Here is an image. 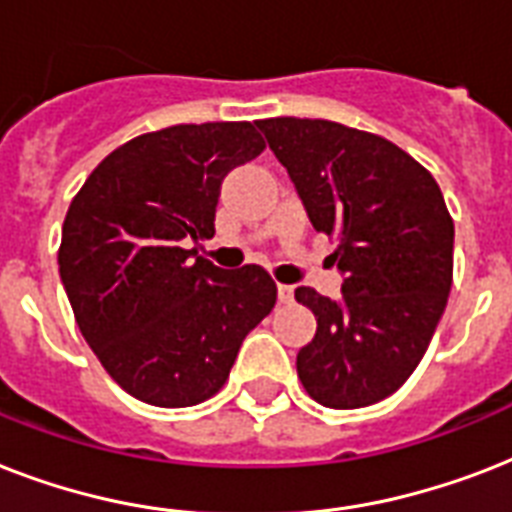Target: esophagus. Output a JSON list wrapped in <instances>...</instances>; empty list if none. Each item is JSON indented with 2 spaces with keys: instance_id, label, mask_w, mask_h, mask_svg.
Here are the masks:
<instances>
[{
  "instance_id": "esophagus-1",
  "label": "esophagus",
  "mask_w": 512,
  "mask_h": 512,
  "mask_svg": "<svg viewBox=\"0 0 512 512\" xmlns=\"http://www.w3.org/2000/svg\"><path fill=\"white\" fill-rule=\"evenodd\" d=\"M292 300H295V287L279 284V303H292Z\"/></svg>"
}]
</instances>
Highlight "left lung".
Returning a JSON list of instances; mask_svg holds the SVG:
<instances>
[{"instance_id":"8db88e82","label":"left lung","mask_w":512,"mask_h":512,"mask_svg":"<svg viewBox=\"0 0 512 512\" xmlns=\"http://www.w3.org/2000/svg\"><path fill=\"white\" fill-rule=\"evenodd\" d=\"M316 231L335 239L342 297L297 287L316 337L297 353L305 393L358 409L396 393L425 356L454 271V220L425 167L396 143L327 119H260Z\"/></svg>"}]
</instances>
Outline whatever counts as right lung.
<instances>
[{
	"mask_svg": "<svg viewBox=\"0 0 512 512\" xmlns=\"http://www.w3.org/2000/svg\"><path fill=\"white\" fill-rule=\"evenodd\" d=\"M252 122L175 124L103 159L63 220L60 279L114 382L154 406L223 388L244 337L273 311L260 265L223 271L188 241L215 236L223 177L263 154Z\"/></svg>",
	"mask_w": 512,
	"mask_h": 512,
	"instance_id": "1",
	"label": "right lung"
}]
</instances>
